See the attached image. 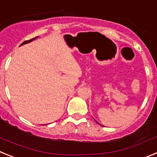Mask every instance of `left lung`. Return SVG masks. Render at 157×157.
Wrapping results in <instances>:
<instances>
[{"mask_svg": "<svg viewBox=\"0 0 157 157\" xmlns=\"http://www.w3.org/2000/svg\"><path fill=\"white\" fill-rule=\"evenodd\" d=\"M97 123H98V122H97Z\"/></svg>", "mask_w": 157, "mask_h": 157, "instance_id": "left-lung-1", "label": "left lung"}]
</instances>
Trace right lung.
<instances>
[{
  "label": "right lung",
  "instance_id": "right-lung-1",
  "mask_svg": "<svg viewBox=\"0 0 157 157\" xmlns=\"http://www.w3.org/2000/svg\"><path fill=\"white\" fill-rule=\"evenodd\" d=\"M35 38H36V37H34V38H32V39H30V40H27V41H25L24 42L22 43L21 45H23V44H26V43H29V42H30V41H33V40H34V39H35Z\"/></svg>",
  "mask_w": 157,
  "mask_h": 157
}]
</instances>
